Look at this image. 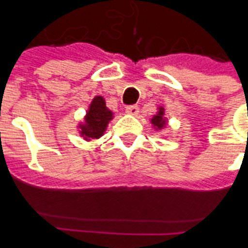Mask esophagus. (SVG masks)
<instances>
[{
    "label": "esophagus",
    "instance_id": "obj_1",
    "mask_svg": "<svg viewBox=\"0 0 248 248\" xmlns=\"http://www.w3.org/2000/svg\"><path fill=\"white\" fill-rule=\"evenodd\" d=\"M126 112L128 115H132V116H137L138 112H140V108H138L137 105H132V106H128L126 108Z\"/></svg>",
    "mask_w": 248,
    "mask_h": 248
}]
</instances>
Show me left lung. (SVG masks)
Masks as SVG:
<instances>
[{"label": "left lung", "instance_id": "8db88e82", "mask_svg": "<svg viewBox=\"0 0 248 248\" xmlns=\"http://www.w3.org/2000/svg\"><path fill=\"white\" fill-rule=\"evenodd\" d=\"M163 113H164V111H163V108H159V111H158L157 115L153 117V119L151 120L152 124L155 126V129H160L164 127V124H166V120L163 119Z\"/></svg>", "mask_w": 248, "mask_h": 248}]
</instances>
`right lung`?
Listing matches in <instances>:
<instances>
[{"mask_svg":"<svg viewBox=\"0 0 248 248\" xmlns=\"http://www.w3.org/2000/svg\"><path fill=\"white\" fill-rule=\"evenodd\" d=\"M112 120V112L106 108L102 96H96L91 102L88 115L85 117V124H81V135L88 138H99L106 131L108 122Z\"/></svg>","mask_w":248,"mask_h":248,"instance_id":"obj_1","label":"right lung"}]
</instances>
